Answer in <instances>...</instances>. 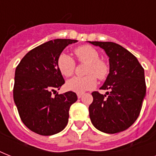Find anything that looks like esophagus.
Wrapping results in <instances>:
<instances>
[{
  "mask_svg": "<svg viewBox=\"0 0 156 156\" xmlns=\"http://www.w3.org/2000/svg\"><path fill=\"white\" fill-rule=\"evenodd\" d=\"M77 96H78V99H80V98L83 96V94H82V93H78V94H77Z\"/></svg>",
  "mask_w": 156,
  "mask_h": 156,
  "instance_id": "1",
  "label": "esophagus"
}]
</instances>
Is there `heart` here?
I'll list each match as a JSON object with an SVG mask.
<instances>
[{
	"label": "heart",
	"mask_w": 156,
	"mask_h": 156,
	"mask_svg": "<svg viewBox=\"0 0 156 156\" xmlns=\"http://www.w3.org/2000/svg\"><path fill=\"white\" fill-rule=\"evenodd\" d=\"M74 53L81 63H87L85 77H74L66 83V88L76 93L91 90L96 85V78L104 80L108 74L109 68L106 62L100 59V54L95 48L89 45H83L74 49ZM75 61L72 56L61 53L57 59V68L65 77H70L75 69Z\"/></svg>",
	"instance_id": "1"
}]
</instances>
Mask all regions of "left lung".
<instances>
[{"instance_id": "obj_1", "label": "left lung", "mask_w": 156, "mask_h": 156, "mask_svg": "<svg viewBox=\"0 0 156 156\" xmlns=\"http://www.w3.org/2000/svg\"><path fill=\"white\" fill-rule=\"evenodd\" d=\"M109 57V73L102 90L91 93L93 102L89 106L91 123L106 133H116L127 129L140 114L146 95L144 69L138 59L121 45L112 42L92 41Z\"/></svg>"}]
</instances>
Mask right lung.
Segmentation results:
<instances>
[{"label": "right lung", "mask_w": 156, "mask_h": 156, "mask_svg": "<svg viewBox=\"0 0 156 156\" xmlns=\"http://www.w3.org/2000/svg\"><path fill=\"white\" fill-rule=\"evenodd\" d=\"M78 40L56 39L33 48L15 70L13 100L23 124L33 132L53 135L66 128L69 108L78 100L73 91L60 94L65 83L57 59L65 48Z\"/></svg>", "instance_id": "add662e5"}]
</instances>
